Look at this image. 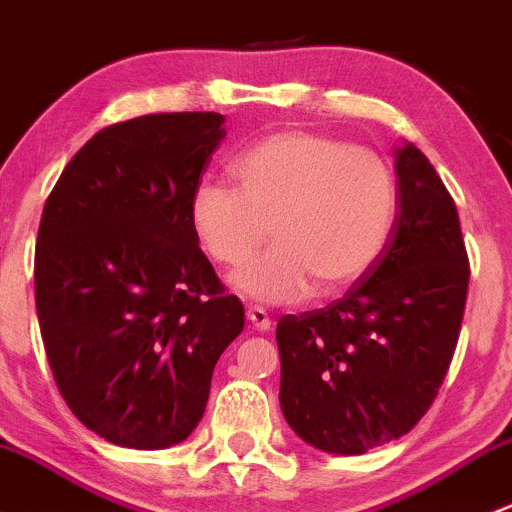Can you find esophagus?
<instances>
[{
  "label": "esophagus",
  "mask_w": 512,
  "mask_h": 512,
  "mask_svg": "<svg viewBox=\"0 0 512 512\" xmlns=\"http://www.w3.org/2000/svg\"><path fill=\"white\" fill-rule=\"evenodd\" d=\"M247 319H250V324L257 329V332H267L272 324L270 314H267V309L262 307H247Z\"/></svg>",
  "instance_id": "1"
}]
</instances>
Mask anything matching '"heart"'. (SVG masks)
Segmentation results:
<instances>
[{
  "mask_svg": "<svg viewBox=\"0 0 512 512\" xmlns=\"http://www.w3.org/2000/svg\"><path fill=\"white\" fill-rule=\"evenodd\" d=\"M235 178L237 188L195 185L190 225L210 260L225 267L245 262L272 232L275 245L232 275L257 302H299L314 285L342 292L389 245L399 183L371 148L314 131L272 133L237 158Z\"/></svg>",
  "mask_w": 512,
  "mask_h": 512,
  "instance_id": "obj_1",
  "label": "heart"
}]
</instances>
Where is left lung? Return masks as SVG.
Segmentation results:
<instances>
[{
    "label": "left lung",
    "instance_id": "1",
    "mask_svg": "<svg viewBox=\"0 0 512 512\" xmlns=\"http://www.w3.org/2000/svg\"><path fill=\"white\" fill-rule=\"evenodd\" d=\"M396 175L399 213L379 262L344 297L277 322L282 414L339 456L409 433L461 334L471 267L456 203L414 143L396 148Z\"/></svg>",
    "mask_w": 512,
    "mask_h": 512
}]
</instances>
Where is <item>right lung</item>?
Instances as JSON below:
<instances>
[{"instance_id": "right-lung-1", "label": "right lung", "mask_w": 512, "mask_h": 512, "mask_svg": "<svg viewBox=\"0 0 512 512\" xmlns=\"http://www.w3.org/2000/svg\"><path fill=\"white\" fill-rule=\"evenodd\" d=\"M223 123L188 111L101 128L41 213L34 294L46 359L74 416L116 446L185 441L245 327L190 225Z\"/></svg>"}]
</instances>
